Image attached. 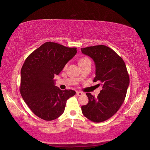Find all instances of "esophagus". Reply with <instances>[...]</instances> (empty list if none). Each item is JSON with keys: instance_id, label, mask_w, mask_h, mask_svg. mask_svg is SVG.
Instances as JSON below:
<instances>
[{"instance_id": "obj_1", "label": "esophagus", "mask_w": 150, "mask_h": 150, "mask_svg": "<svg viewBox=\"0 0 150 150\" xmlns=\"http://www.w3.org/2000/svg\"><path fill=\"white\" fill-rule=\"evenodd\" d=\"M76 95H77L78 96H81V95H83V93L82 92H80V91H76Z\"/></svg>"}]
</instances>
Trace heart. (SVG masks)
<instances>
[{
  "mask_svg": "<svg viewBox=\"0 0 150 150\" xmlns=\"http://www.w3.org/2000/svg\"><path fill=\"white\" fill-rule=\"evenodd\" d=\"M87 64H91V61L89 58L84 57L81 59V60L79 61V65H83Z\"/></svg>",
  "mask_w": 150,
  "mask_h": 150,
  "instance_id": "b5f03b06",
  "label": "heart"
}]
</instances>
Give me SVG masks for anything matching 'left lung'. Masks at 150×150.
<instances>
[{"label": "left lung", "instance_id": "8db88e82", "mask_svg": "<svg viewBox=\"0 0 150 150\" xmlns=\"http://www.w3.org/2000/svg\"><path fill=\"white\" fill-rule=\"evenodd\" d=\"M81 51L95 62L96 76L93 82L100 81L102 86L96 98L86 93L89 102L81 107L82 112L93 122H102L112 117L122 105L130 83L129 75L122 58L110 48L99 45L82 48Z\"/></svg>", "mask_w": 150, "mask_h": 150}]
</instances>
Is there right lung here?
Instances as JSON below:
<instances>
[{
	"instance_id": "obj_1",
	"label": "right lung",
	"mask_w": 150,
	"mask_h": 150,
	"mask_svg": "<svg viewBox=\"0 0 150 150\" xmlns=\"http://www.w3.org/2000/svg\"><path fill=\"white\" fill-rule=\"evenodd\" d=\"M77 52L54 42H46L33 52L21 69L20 94L33 112L46 121L59 117L64 112L67 101L74 96V90H61L55 86L59 75Z\"/></svg>"
}]
</instances>
